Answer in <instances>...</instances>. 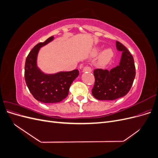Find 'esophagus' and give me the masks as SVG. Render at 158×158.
Segmentation results:
<instances>
[{"label":"esophagus","mask_w":158,"mask_h":158,"mask_svg":"<svg viewBox=\"0 0 158 158\" xmlns=\"http://www.w3.org/2000/svg\"><path fill=\"white\" fill-rule=\"evenodd\" d=\"M83 72H88V73H90V72H92V68L89 66H85L83 69Z\"/></svg>","instance_id":"esophagus-1"}]
</instances>
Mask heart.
Listing matches in <instances>:
<instances>
[{
	"label": "heart",
	"mask_w": 158,
	"mask_h": 158,
	"mask_svg": "<svg viewBox=\"0 0 158 158\" xmlns=\"http://www.w3.org/2000/svg\"><path fill=\"white\" fill-rule=\"evenodd\" d=\"M113 55V52L111 49H107L105 51L101 57V61L103 64H106L111 60Z\"/></svg>",
	"instance_id": "heart-1"
}]
</instances>
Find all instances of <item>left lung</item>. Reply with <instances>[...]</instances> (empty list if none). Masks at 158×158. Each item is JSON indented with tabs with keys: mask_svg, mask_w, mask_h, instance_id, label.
<instances>
[{
	"mask_svg": "<svg viewBox=\"0 0 158 158\" xmlns=\"http://www.w3.org/2000/svg\"><path fill=\"white\" fill-rule=\"evenodd\" d=\"M117 49L123 51L119 64L110 70L95 69L93 96L99 100H114L126 95L136 76L132 55L121 43L116 41Z\"/></svg>",
	"mask_w": 158,
	"mask_h": 158,
	"instance_id": "obj_1",
	"label": "left lung"
}]
</instances>
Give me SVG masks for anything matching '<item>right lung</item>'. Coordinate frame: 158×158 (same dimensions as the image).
<instances>
[{
  "mask_svg": "<svg viewBox=\"0 0 158 158\" xmlns=\"http://www.w3.org/2000/svg\"><path fill=\"white\" fill-rule=\"evenodd\" d=\"M53 40L49 37L37 44L28 54L25 63L24 76L27 86L35 99L42 103H53L68 96L70 85L79 74L78 70L60 72L52 75L44 74L37 67L36 59L40 48Z\"/></svg>",
  "mask_w": 158,
  "mask_h": 158,
  "instance_id": "add662e5",
  "label": "right lung"
}]
</instances>
